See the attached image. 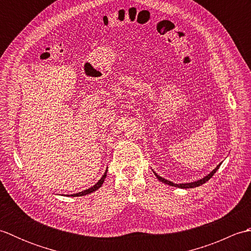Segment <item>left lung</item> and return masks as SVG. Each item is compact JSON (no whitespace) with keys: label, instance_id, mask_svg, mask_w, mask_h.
Returning a JSON list of instances; mask_svg holds the SVG:
<instances>
[{"label":"left lung","instance_id":"1","mask_svg":"<svg viewBox=\"0 0 251 251\" xmlns=\"http://www.w3.org/2000/svg\"><path fill=\"white\" fill-rule=\"evenodd\" d=\"M220 165H221V163H220L219 165H218V166H217L214 170H212V172H211L209 175L206 176L205 178H202V179H201V180H197V181H195V182H191V183H180V184H176V183L172 182V181H168V180H166V179L159 177V176L156 175L155 173H154V175L156 176L157 179H158L159 181H162V182L166 183V184H169V185H172V186H178V188H181V189H191V188H196V186H200V185H201V184H204L205 182H207V181L209 180V179L212 177V176L215 175V173L217 172V170L219 169Z\"/></svg>","mask_w":251,"mask_h":251}]
</instances>
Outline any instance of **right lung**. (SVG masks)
Wrapping results in <instances>:
<instances>
[{
	"mask_svg": "<svg viewBox=\"0 0 251 251\" xmlns=\"http://www.w3.org/2000/svg\"><path fill=\"white\" fill-rule=\"evenodd\" d=\"M106 172H108V170H106ZM106 172L104 173V175L102 176V177H101V179L98 181V182L96 183L94 186H92V188H89V189L85 190V191H82V192H78V193H75V194H72V195H70V196H82V195H86V194L92 193V192H94V191H96V190H98V189L100 188V186L102 185L103 181H104V179H105V177H106Z\"/></svg>",
	"mask_w": 251,
	"mask_h": 251,
	"instance_id": "right-lung-1",
	"label": "right lung"
}]
</instances>
